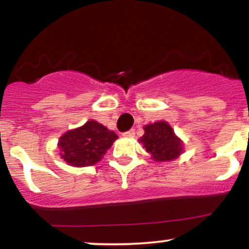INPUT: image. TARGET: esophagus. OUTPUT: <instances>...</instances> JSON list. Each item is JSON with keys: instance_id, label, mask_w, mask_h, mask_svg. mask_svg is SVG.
Returning <instances> with one entry per match:
<instances>
[{"instance_id": "obj_1", "label": "esophagus", "mask_w": 249, "mask_h": 249, "mask_svg": "<svg viewBox=\"0 0 249 249\" xmlns=\"http://www.w3.org/2000/svg\"><path fill=\"white\" fill-rule=\"evenodd\" d=\"M134 134H136L134 130H130V131H127V132L123 133V137H125V138H133Z\"/></svg>"}]
</instances>
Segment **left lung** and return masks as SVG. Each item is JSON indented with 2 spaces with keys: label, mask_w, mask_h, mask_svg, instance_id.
I'll use <instances>...</instances> for the list:
<instances>
[{
  "label": "left lung",
  "mask_w": 249,
  "mask_h": 249,
  "mask_svg": "<svg viewBox=\"0 0 249 249\" xmlns=\"http://www.w3.org/2000/svg\"><path fill=\"white\" fill-rule=\"evenodd\" d=\"M144 136L139 139L154 161H172L184 152V142L174 133L165 121L154 122L144 126Z\"/></svg>",
  "instance_id": "left-lung-1"
}]
</instances>
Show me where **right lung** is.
<instances>
[{
  "label": "right lung",
  "mask_w": 249,
  "mask_h": 249,
  "mask_svg": "<svg viewBox=\"0 0 249 249\" xmlns=\"http://www.w3.org/2000/svg\"><path fill=\"white\" fill-rule=\"evenodd\" d=\"M118 136L93 119L67 131L58 139L59 156L73 167L92 166L102 160Z\"/></svg>",
  "instance_id": "obj_1"
}]
</instances>
